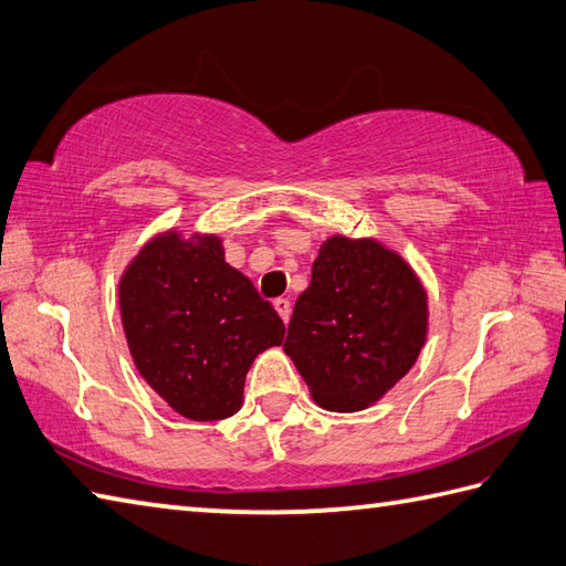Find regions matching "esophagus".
I'll list each match as a JSON object with an SVG mask.
<instances>
[{
    "label": "esophagus",
    "mask_w": 566,
    "mask_h": 566,
    "mask_svg": "<svg viewBox=\"0 0 566 566\" xmlns=\"http://www.w3.org/2000/svg\"><path fill=\"white\" fill-rule=\"evenodd\" d=\"M274 308H276V314L282 316L284 324H290V316H292V302H290V298H274Z\"/></svg>",
    "instance_id": "esophagus-1"
}]
</instances>
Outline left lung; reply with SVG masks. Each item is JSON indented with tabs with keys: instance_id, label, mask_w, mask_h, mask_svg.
<instances>
[{
	"instance_id": "obj_1",
	"label": "left lung",
	"mask_w": 566,
	"mask_h": 566,
	"mask_svg": "<svg viewBox=\"0 0 566 566\" xmlns=\"http://www.w3.org/2000/svg\"><path fill=\"white\" fill-rule=\"evenodd\" d=\"M427 338V294L397 252L328 238L296 298L284 350L312 397L358 412L412 368Z\"/></svg>"
}]
</instances>
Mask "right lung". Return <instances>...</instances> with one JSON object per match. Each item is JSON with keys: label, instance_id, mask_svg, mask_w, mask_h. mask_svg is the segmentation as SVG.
I'll return each mask as SVG.
<instances>
[{"label": "right lung", "instance_id": "add662e5", "mask_svg": "<svg viewBox=\"0 0 566 566\" xmlns=\"http://www.w3.org/2000/svg\"><path fill=\"white\" fill-rule=\"evenodd\" d=\"M119 308L142 378L196 422L235 415L252 360L284 338L282 318L216 235L147 242L122 276Z\"/></svg>", "mask_w": 566, "mask_h": 566}]
</instances>
